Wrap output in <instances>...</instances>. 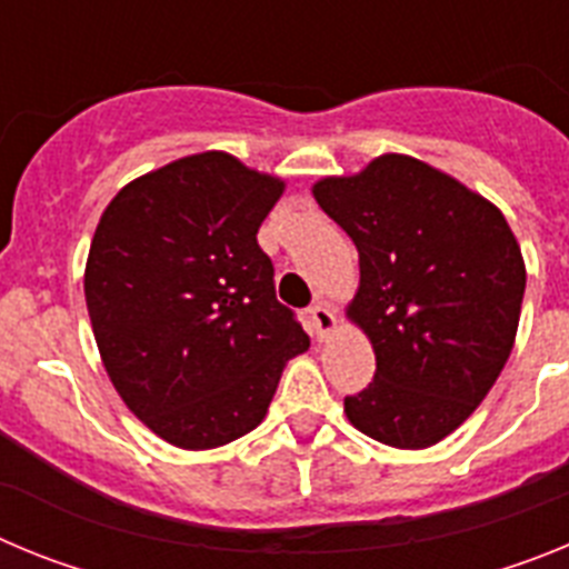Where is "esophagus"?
Instances as JSON below:
<instances>
[{
    "instance_id": "34e87169",
    "label": "esophagus",
    "mask_w": 569,
    "mask_h": 569,
    "mask_svg": "<svg viewBox=\"0 0 569 569\" xmlns=\"http://www.w3.org/2000/svg\"><path fill=\"white\" fill-rule=\"evenodd\" d=\"M310 325H313V333L319 339L330 336L336 330V313L330 308L328 301H316L313 308H310Z\"/></svg>"
}]
</instances>
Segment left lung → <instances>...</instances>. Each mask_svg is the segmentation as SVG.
Returning <instances> with one entry per match:
<instances>
[{
  "label": "left lung",
  "instance_id": "8db88e82",
  "mask_svg": "<svg viewBox=\"0 0 569 569\" xmlns=\"http://www.w3.org/2000/svg\"><path fill=\"white\" fill-rule=\"evenodd\" d=\"M319 208L359 250L347 316L376 353L373 381L345 399L356 430L421 450L485 401L510 359L525 259L496 204L413 156L313 184Z\"/></svg>",
  "mask_w": 569,
  "mask_h": 569
}]
</instances>
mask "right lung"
Wrapping results in <instances>:
<instances>
[{
	"label": "right lung",
	"mask_w": 569,
	"mask_h": 569,
	"mask_svg": "<svg viewBox=\"0 0 569 569\" xmlns=\"http://www.w3.org/2000/svg\"><path fill=\"white\" fill-rule=\"evenodd\" d=\"M281 190L222 150L184 156L124 184L90 241L84 301L104 370L182 450L250 433L310 347L256 241Z\"/></svg>",
	"instance_id": "right-lung-1"
}]
</instances>
